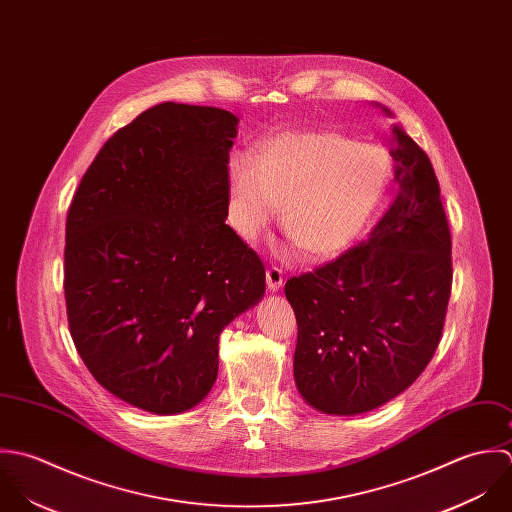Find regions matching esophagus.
<instances>
[{"label": "esophagus", "instance_id": "34e87169", "mask_svg": "<svg viewBox=\"0 0 512 512\" xmlns=\"http://www.w3.org/2000/svg\"><path fill=\"white\" fill-rule=\"evenodd\" d=\"M265 275H267V287L271 291H277L283 285V271L279 267H269Z\"/></svg>", "mask_w": 512, "mask_h": 512}]
</instances>
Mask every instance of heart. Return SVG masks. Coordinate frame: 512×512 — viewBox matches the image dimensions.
Listing matches in <instances>:
<instances>
[{
	"mask_svg": "<svg viewBox=\"0 0 512 512\" xmlns=\"http://www.w3.org/2000/svg\"><path fill=\"white\" fill-rule=\"evenodd\" d=\"M235 223L245 237L265 229L281 202V227L312 259L348 249L392 182L390 154L338 130H291L263 140L229 170Z\"/></svg>",
	"mask_w": 512,
	"mask_h": 512,
	"instance_id": "b5f03b06",
	"label": "heart"
}]
</instances>
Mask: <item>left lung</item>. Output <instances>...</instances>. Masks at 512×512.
I'll list each match as a JSON object with an SVG mask.
<instances>
[{"label": "left lung", "mask_w": 512, "mask_h": 512, "mask_svg": "<svg viewBox=\"0 0 512 512\" xmlns=\"http://www.w3.org/2000/svg\"><path fill=\"white\" fill-rule=\"evenodd\" d=\"M394 136L398 192L368 239L285 285L299 326L295 382L324 413L390 402L441 340L453 279L449 223L427 154L402 128Z\"/></svg>", "instance_id": "8db88e82"}]
</instances>
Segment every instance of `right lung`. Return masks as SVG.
<instances>
[{
    "instance_id": "1",
    "label": "right lung",
    "mask_w": 512,
    "mask_h": 512,
    "mask_svg": "<svg viewBox=\"0 0 512 512\" xmlns=\"http://www.w3.org/2000/svg\"><path fill=\"white\" fill-rule=\"evenodd\" d=\"M237 122L215 106L144 110L104 142L69 207V330L95 380L134 408L198 406L221 330L265 295L259 255L225 223Z\"/></svg>"
}]
</instances>
